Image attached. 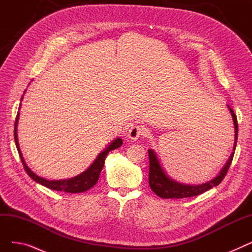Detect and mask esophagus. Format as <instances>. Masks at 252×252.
<instances>
[{
    "mask_svg": "<svg viewBox=\"0 0 252 252\" xmlns=\"http://www.w3.org/2000/svg\"><path fill=\"white\" fill-rule=\"evenodd\" d=\"M145 134H146V128H145L144 126H137V125H134L131 126L128 129V133H127V136L129 139L131 140H138L140 137L144 136Z\"/></svg>",
    "mask_w": 252,
    "mask_h": 252,
    "instance_id": "34e87169",
    "label": "esophagus"
}]
</instances>
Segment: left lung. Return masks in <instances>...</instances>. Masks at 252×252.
<instances>
[{
	"mask_svg": "<svg viewBox=\"0 0 252 252\" xmlns=\"http://www.w3.org/2000/svg\"><path fill=\"white\" fill-rule=\"evenodd\" d=\"M229 107V106H228ZM230 109V112L232 114L233 121H234V126H235V144H234V152L230 156L228 162L223 168L220 170V175L207 183H204L202 185H198V186H190V185H184L178 182H175L174 180L169 179L160 166L159 161L157 159V156L153 150H148L149 155V185L152 191L161 198H186V197H193L200 195L207 190L211 189L213 187L218 186V185L226 177L229 167L232 163L235 148L237 144V137H238V123L237 117L233 111V109Z\"/></svg>",
	"mask_w": 252,
	"mask_h": 252,
	"instance_id": "8db88e82",
	"label": "left lung"
}]
</instances>
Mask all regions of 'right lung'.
<instances>
[{
    "mask_svg": "<svg viewBox=\"0 0 252 252\" xmlns=\"http://www.w3.org/2000/svg\"><path fill=\"white\" fill-rule=\"evenodd\" d=\"M23 96L21 97L22 100ZM21 105V104H20ZM19 109H20V106L18 108V113L15 119V126H14V139H15V144H16V147L20 156V159L21 162L23 164V167L25 169L26 173L36 183L43 185V186L52 189V190H56V191H63V192H67V193H79V192H85L89 189H91L94 185H96V183L99 180V176L101 170L104 166V162H105V158L107 156L108 152L111 150H114L118 147H121L123 145V140L121 138H118L116 140H114L109 146L106 148L103 152H101L98 157L96 158V160L94 161L86 171H84L83 174L78 175L74 178L68 179V180H60V181H48L44 178L41 177H37L33 171L31 170V168L25 164V161L22 157L20 148H19V145H18V139H17V123H18V118H19Z\"/></svg>",
    "mask_w": 252,
    "mask_h": 252,
    "instance_id": "obj_1",
    "label": "right lung"
}]
</instances>
